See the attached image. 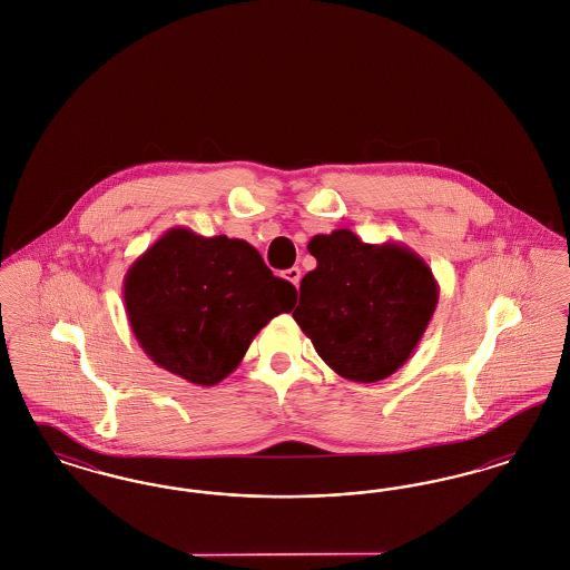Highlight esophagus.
I'll use <instances>...</instances> for the list:
<instances>
[{"label": "esophagus", "mask_w": 570, "mask_h": 570, "mask_svg": "<svg viewBox=\"0 0 570 570\" xmlns=\"http://www.w3.org/2000/svg\"><path fill=\"white\" fill-rule=\"evenodd\" d=\"M284 277L293 284V286H298V279H301V269L298 267H291V269H286L284 272Z\"/></svg>", "instance_id": "1"}]
</instances>
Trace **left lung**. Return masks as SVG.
<instances>
[{
    "label": "left lung",
    "instance_id": "obj_1",
    "mask_svg": "<svg viewBox=\"0 0 570 570\" xmlns=\"http://www.w3.org/2000/svg\"><path fill=\"white\" fill-rule=\"evenodd\" d=\"M307 249L318 265L301 279L293 318L342 379H389L434 316V273L407 245L365 244L348 228L312 237Z\"/></svg>",
    "mask_w": 570,
    "mask_h": 570
}]
</instances>
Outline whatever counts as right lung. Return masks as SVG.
<instances>
[{"label":"right lung","mask_w":570,"mask_h":570,"mask_svg":"<svg viewBox=\"0 0 570 570\" xmlns=\"http://www.w3.org/2000/svg\"><path fill=\"white\" fill-rule=\"evenodd\" d=\"M136 342L166 372L214 386L237 370L252 340L297 291L244 239L170 228L124 277Z\"/></svg>","instance_id":"add662e5"}]
</instances>
